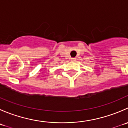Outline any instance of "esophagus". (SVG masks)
<instances>
[{
	"label": "esophagus",
	"instance_id": "esophagus-1",
	"mask_svg": "<svg viewBox=\"0 0 128 128\" xmlns=\"http://www.w3.org/2000/svg\"><path fill=\"white\" fill-rule=\"evenodd\" d=\"M76 59V58H71V59H70V60H71V61H74Z\"/></svg>",
	"mask_w": 128,
	"mask_h": 128
}]
</instances>
